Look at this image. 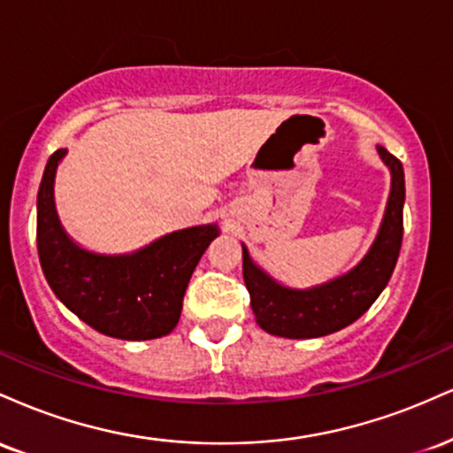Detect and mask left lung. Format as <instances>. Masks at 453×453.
<instances>
[{
    "label": "left lung",
    "mask_w": 453,
    "mask_h": 453,
    "mask_svg": "<svg viewBox=\"0 0 453 453\" xmlns=\"http://www.w3.org/2000/svg\"><path fill=\"white\" fill-rule=\"evenodd\" d=\"M379 157L392 174L381 227L356 268L309 289L285 288L264 273L242 244V277L251 296L256 321L268 334L285 339H317L353 324L371 309L386 289L403 244L404 173L403 164L388 149L377 147Z\"/></svg>",
    "instance_id": "8db88e82"
}]
</instances>
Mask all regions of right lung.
<instances>
[{
    "instance_id": "right-lung-1",
    "label": "right lung",
    "mask_w": 453,
    "mask_h": 453,
    "mask_svg": "<svg viewBox=\"0 0 453 453\" xmlns=\"http://www.w3.org/2000/svg\"><path fill=\"white\" fill-rule=\"evenodd\" d=\"M67 150L49 157L38 191V256L57 298L93 330L121 341H150L179 324L191 274L219 236L196 226L123 256L87 251L67 236L55 211V174Z\"/></svg>"
}]
</instances>
